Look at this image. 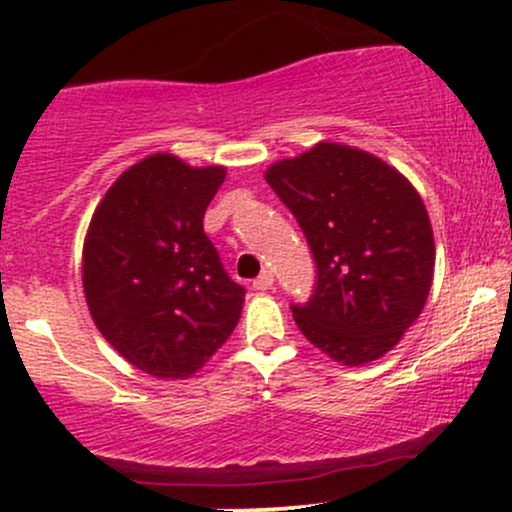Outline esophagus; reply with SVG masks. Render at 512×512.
I'll list each match as a JSON object with an SVG mask.
<instances>
[{
  "instance_id": "34e87169",
  "label": "esophagus",
  "mask_w": 512,
  "mask_h": 512,
  "mask_svg": "<svg viewBox=\"0 0 512 512\" xmlns=\"http://www.w3.org/2000/svg\"><path fill=\"white\" fill-rule=\"evenodd\" d=\"M272 284H274V274L269 272V269H264V272L257 276L255 281H252V286H255L257 291H267V289H272Z\"/></svg>"
}]
</instances>
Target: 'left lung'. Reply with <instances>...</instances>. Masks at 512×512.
<instances>
[{"instance_id": "1", "label": "left lung", "mask_w": 512, "mask_h": 512, "mask_svg": "<svg viewBox=\"0 0 512 512\" xmlns=\"http://www.w3.org/2000/svg\"><path fill=\"white\" fill-rule=\"evenodd\" d=\"M296 216L317 267L291 305L308 342L344 366L375 361L421 315L436 245L419 192L366 151L317 144L264 175Z\"/></svg>"}]
</instances>
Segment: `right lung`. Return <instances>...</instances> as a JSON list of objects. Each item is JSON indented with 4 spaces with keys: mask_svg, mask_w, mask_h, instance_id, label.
<instances>
[{
    "mask_svg": "<svg viewBox=\"0 0 512 512\" xmlns=\"http://www.w3.org/2000/svg\"><path fill=\"white\" fill-rule=\"evenodd\" d=\"M226 168L154 154L98 204L84 245V293L101 334L132 366L187 378L236 330L245 289L204 233Z\"/></svg>",
    "mask_w": 512,
    "mask_h": 512,
    "instance_id": "obj_1",
    "label": "right lung"
}]
</instances>
